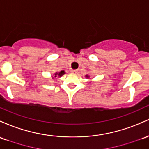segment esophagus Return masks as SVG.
I'll return each mask as SVG.
<instances>
[{"mask_svg": "<svg viewBox=\"0 0 149 149\" xmlns=\"http://www.w3.org/2000/svg\"><path fill=\"white\" fill-rule=\"evenodd\" d=\"M71 72L72 73H74V74H75V73H77L78 71H77V70H71Z\"/></svg>", "mask_w": 149, "mask_h": 149, "instance_id": "1", "label": "esophagus"}]
</instances>
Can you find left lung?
I'll return each instance as SVG.
<instances>
[{
	"mask_svg": "<svg viewBox=\"0 0 149 149\" xmlns=\"http://www.w3.org/2000/svg\"><path fill=\"white\" fill-rule=\"evenodd\" d=\"M87 76V77H88V76Z\"/></svg>",
	"mask_w": 149,
	"mask_h": 149,
	"instance_id": "1",
	"label": "left lung"
}]
</instances>
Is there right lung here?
<instances>
[{"label": "right lung", "instance_id": "right-lung-1", "mask_svg": "<svg viewBox=\"0 0 149 149\" xmlns=\"http://www.w3.org/2000/svg\"><path fill=\"white\" fill-rule=\"evenodd\" d=\"M64 73H65L64 71H61V72H59V73H55V77H56V76H58L59 77H61V76H63Z\"/></svg>", "mask_w": 149, "mask_h": 149}]
</instances>
